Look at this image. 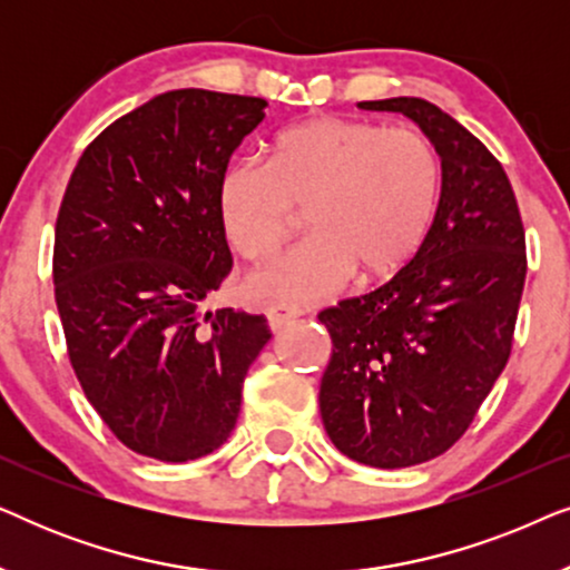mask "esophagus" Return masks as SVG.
<instances>
[{
    "label": "esophagus",
    "instance_id": "34e87169",
    "mask_svg": "<svg viewBox=\"0 0 570 570\" xmlns=\"http://www.w3.org/2000/svg\"><path fill=\"white\" fill-rule=\"evenodd\" d=\"M264 314H267L269 330L277 332V330H283V326H285L287 322H293L295 316H301V308L293 306V303L277 301V303H269V306L264 308Z\"/></svg>",
    "mask_w": 570,
    "mask_h": 570
}]
</instances>
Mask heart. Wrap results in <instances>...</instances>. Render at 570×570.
<instances>
[{
    "label": "heart",
    "instance_id": "1",
    "mask_svg": "<svg viewBox=\"0 0 570 570\" xmlns=\"http://www.w3.org/2000/svg\"><path fill=\"white\" fill-rule=\"evenodd\" d=\"M441 194L431 139L410 127L316 116L279 131L269 163L240 158L220 178V215L233 248L275 254L306 207L311 233L248 277L262 298L308 301L355 269L392 277L423 244Z\"/></svg>",
    "mask_w": 570,
    "mask_h": 570
}]
</instances>
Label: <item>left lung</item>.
I'll list each match as a JSON object with an SVG mask.
<instances>
[{"label":"left lung","instance_id":"left-lung-1","mask_svg":"<svg viewBox=\"0 0 570 570\" xmlns=\"http://www.w3.org/2000/svg\"><path fill=\"white\" fill-rule=\"evenodd\" d=\"M357 106L410 116L441 158L439 209L412 262L318 314L332 337L326 433L355 462L400 470L454 446L505 368L527 240L509 176L472 131L423 98Z\"/></svg>","mask_w":570,"mask_h":570}]
</instances>
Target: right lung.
<instances>
[{"mask_svg":"<svg viewBox=\"0 0 570 570\" xmlns=\"http://www.w3.org/2000/svg\"><path fill=\"white\" fill-rule=\"evenodd\" d=\"M267 100H147L85 147L53 236V298L85 396L124 446L189 462L236 428L264 316L199 306L233 267L220 178Z\"/></svg>","mask_w":570,"mask_h":570,"instance_id":"1","label":"right lung"}]
</instances>
